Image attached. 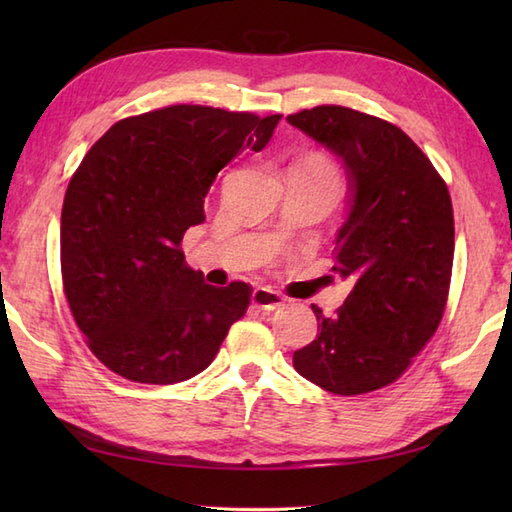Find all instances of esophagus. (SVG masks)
I'll return each mask as SVG.
<instances>
[{
	"mask_svg": "<svg viewBox=\"0 0 512 512\" xmlns=\"http://www.w3.org/2000/svg\"><path fill=\"white\" fill-rule=\"evenodd\" d=\"M250 303L259 310H275L279 306H284V297L270 288H255L250 292Z\"/></svg>",
	"mask_w": 512,
	"mask_h": 512,
	"instance_id": "1",
	"label": "esophagus"
}]
</instances>
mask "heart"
Segmentation results:
<instances>
[{
  "label": "heart",
  "mask_w": 512,
  "mask_h": 512,
  "mask_svg": "<svg viewBox=\"0 0 512 512\" xmlns=\"http://www.w3.org/2000/svg\"><path fill=\"white\" fill-rule=\"evenodd\" d=\"M308 162V165H314V167H323V169H330L328 165H325V162L323 160H319V158H310V160H306Z\"/></svg>",
  "instance_id": "obj_1"
}]
</instances>
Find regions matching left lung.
Returning a JSON list of instances; mask_svg holds the SVG:
<instances>
[{"mask_svg":"<svg viewBox=\"0 0 512 512\" xmlns=\"http://www.w3.org/2000/svg\"><path fill=\"white\" fill-rule=\"evenodd\" d=\"M286 121L343 162L350 209L334 270L352 284L334 317L312 306L319 334L292 365L332 394H367L394 383L438 330L455 246L451 195L420 147L376 116L319 105Z\"/></svg>","mask_w":512,"mask_h":512,"instance_id":"left-lung-1","label":"left lung"}]
</instances>
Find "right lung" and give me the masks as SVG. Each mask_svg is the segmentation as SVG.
Returning a JSON list of instances; mask_svg holds the SVG:
<instances>
[{
	"label": "right lung",
	"mask_w": 512,
	"mask_h": 512,
	"mask_svg": "<svg viewBox=\"0 0 512 512\" xmlns=\"http://www.w3.org/2000/svg\"><path fill=\"white\" fill-rule=\"evenodd\" d=\"M279 118L171 105L123 118L85 154L63 198V290L90 350L118 376L189 380L244 317L253 288L209 286L180 242L204 222L217 173L244 149L262 151Z\"/></svg>",
	"instance_id": "add662e5"
}]
</instances>
